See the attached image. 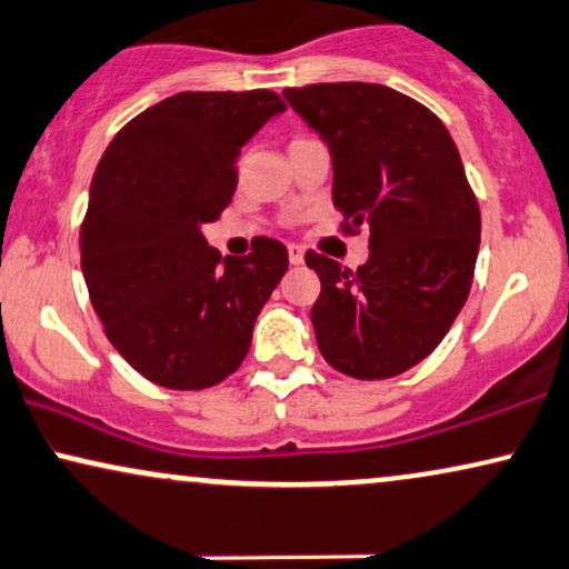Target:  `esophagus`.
<instances>
[{
	"label": "esophagus",
	"mask_w": 569,
	"mask_h": 569,
	"mask_svg": "<svg viewBox=\"0 0 569 569\" xmlns=\"http://www.w3.org/2000/svg\"><path fill=\"white\" fill-rule=\"evenodd\" d=\"M287 253H290V263H292V267H300V263L306 261V256H302V250H300L298 246L287 248Z\"/></svg>",
	"instance_id": "34e87169"
}]
</instances>
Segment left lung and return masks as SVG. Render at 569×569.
Wrapping results in <instances>:
<instances>
[{
  "mask_svg": "<svg viewBox=\"0 0 569 569\" xmlns=\"http://www.w3.org/2000/svg\"><path fill=\"white\" fill-rule=\"evenodd\" d=\"M282 96L329 146L345 232H371L356 274L306 256L321 279L311 308L321 356L352 379L405 373L437 350L473 284L481 211L455 140L437 114L379 83Z\"/></svg>",
  "mask_w": 569,
  "mask_h": 569,
  "instance_id": "left-lung-1",
  "label": "left lung"
}]
</instances>
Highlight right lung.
Returning <instances> with one entry per match:
<instances>
[{
  "mask_svg": "<svg viewBox=\"0 0 569 569\" xmlns=\"http://www.w3.org/2000/svg\"><path fill=\"white\" fill-rule=\"evenodd\" d=\"M274 91H186L117 132L96 167L80 267L109 342L167 389H206L246 360L287 248L221 261L201 227L238 188L240 149L284 112Z\"/></svg>",
  "mask_w": 569,
  "mask_h": 569,
  "instance_id": "1",
  "label": "right lung"
}]
</instances>
